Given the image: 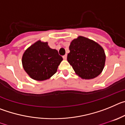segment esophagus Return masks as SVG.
I'll return each mask as SVG.
<instances>
[{
    "label": "esophagus",
    "instance_id": "34e87169",
    "mask_svg": "<svg viewBox=\"0 0 125 125\" xmlns=\"http://www.w3.org/2000/svg\"><path fill=\"white\" fill-rule=\"evenodd\" d=\"M62 57H63V59H64V60H66V59H67V54H65L64 56H62Z\"/></svg>",
    "mask_w": 125,
    "mask_h": 125
}]
</instances>
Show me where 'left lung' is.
Instances as JSON below:
<instances>
[{
  "label": "left lung",
  "instance_id": "left-lung-1",
  "mask_svg": "<svg viewBox=\"0 0 125 125\" xmlns=\"http://www.w3.org/2000/svg\"><path fill=\"white\" fill-rule=\"evenodd\" d=\"M67 59L76 74L82 79H91L102 72L106 56L99 44L86 37L79 36L71 42Z\"/></svg>",
  "mask_w": 125,
  "mask_h": 125
}]
</instances>
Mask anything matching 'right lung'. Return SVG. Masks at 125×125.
<instances>
[{
    "mask_svg": "<svg viewBox=\"0 0 125 125\" xmlns=\"http://www.w3.org/2000/svg\"><path fill=\"white\" fill-rule=\"evenodd\" d=\"M62 61L56 49H51L48 43L38 41L27 48L22 58L25 71L36 81L48 79L54 74Z\"/></svg>",
    "mask_w": 125,
    "mask_h": 125,
    "instance_id": "add662e5",
    "label": "right lung"
}]
</instances>
